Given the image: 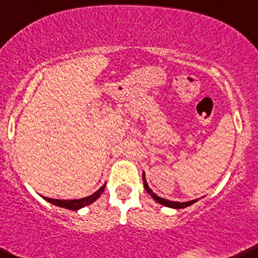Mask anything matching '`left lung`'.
<instances>
[{"label": "left lung", "instance_id": "left-lung-1", "mask_svg": "<svg viewBox=\"0 0 258 258\" xmlns=\"http://www.w3.org/2000/svg\"><path fill=\"white\" fill-rule=\"evenodd\" d=\"M143 181H144V187L145 190H147V192L149 195L151 196V198L154 199V200L156 201V203H159L160 205H164L166 206V208H171V209H184V208H187V206L192 205V204L198 203L199 199H196V200H191V201H184V203H179V201H170V200H166V199H163L160 198V196H158L156 194L153 192V190H151L150 187H149L148 182H147V179H145V174L143 172Z\"/></svg>", "mask_w": 258, "mask_h": 258}]
</instances>
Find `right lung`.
Returning <instances> with one entry per match:
<instances>
[{
    "mask_svg": "<svg viewBox=\"0 0 258 258\" xmlns=\"http://www.w3.org/2000/svg\"><path fill=\"white\" fill-rule=\"evenodd\" d=\"M104 187L105 185H103L102 187L98 188V190L95 191L94 194H92V195L87 196V198H83V199H77V200H57V199H49V198H44V196H42V198L54 206H59V208L72 210V211H77V210L84 208V206H88L90 204L94 203V201L102 195L103 191H104Z\"/></svg>",
    "mask_w": 258,
    "mask_h": 258,
    "instance_id": "right-lung-1",
    "label": "right lung"
}]
</instances>
